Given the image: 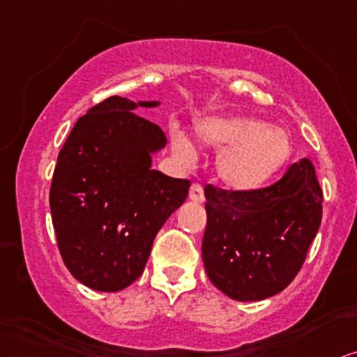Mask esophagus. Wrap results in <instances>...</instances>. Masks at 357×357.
Segmentation results:
<instances>
[{"label":"esophagus","instance_id":"obj_1","mask_svg":"<svg viewBox=\"0 0 357 357\" xmlns=\"http://www.w3.org/2000/svg\"><path fill=\"white\" fill-rule=\"evenodd\" d=\"M189 199L192 202H204V189L199 184H192L189 189Z\"/></svg>","mask_w":357,"mask_h":357}]
</instances>
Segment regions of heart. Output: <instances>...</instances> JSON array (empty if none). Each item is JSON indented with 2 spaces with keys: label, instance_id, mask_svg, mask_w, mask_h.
I'll use <instances>...</instances> for the list:
<instances>
[{
  "label": "heart",
  "instance_id": "heart-1",
  "mask_svg": "<svg viewBox=\"0 0 357 357\" xmlns=\"http://www.w3.org/2000/svg\"><path fill=\"white\" fill-rule=\"evenodd\" d=\"M199 143L220 150L215 156V176L234 191H254L264 186L290 161L293 143L287 130L267 121L238 115H212L192 125ZM174 153L191 161L196 156L186 135L176 133Z\"/></svg>",
  "mask_w": 357,
  "mask_h": 357
}]
</instances>
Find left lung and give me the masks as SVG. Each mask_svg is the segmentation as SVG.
Listing matches in <instances>:
<instances>
[{
    "mask_svg": "<svg viewBox=\"0 0 357 357\" xmlns=\"http://www.w3.org/2000/svg\"><path fill=\"white\" fill-rule=\"evenodd\" d=\"M207 277L237 301H260L290 285L321 224L323 192L308 158L259 191L204 188Z\"/></svg>",
    "mask_w": 357,
    "mask_h": 357,
    "instance_id": "left-lung-1",
    "label": "left lung"
}]
</instances>
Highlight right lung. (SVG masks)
<instances>
[{
  "label": "right lung",
  "mask_w": 357,
  "mask_h": 357,
  "mask_svg": "<svg viewBox=\"0 0 357 357\" xmlns=\"http://www.w3.org/2000/svg\"><path fill=\"white\" fill-rule=\"evenodd\" d=\"M158 105L107 98L80 116L59 153L49 194L57 245L72 277L92 290L132 285L188 197L191 181L153 169L166 137L135 112Z\"/></svg>",
  "instance_id": "add662e5"
}]
</instances>
